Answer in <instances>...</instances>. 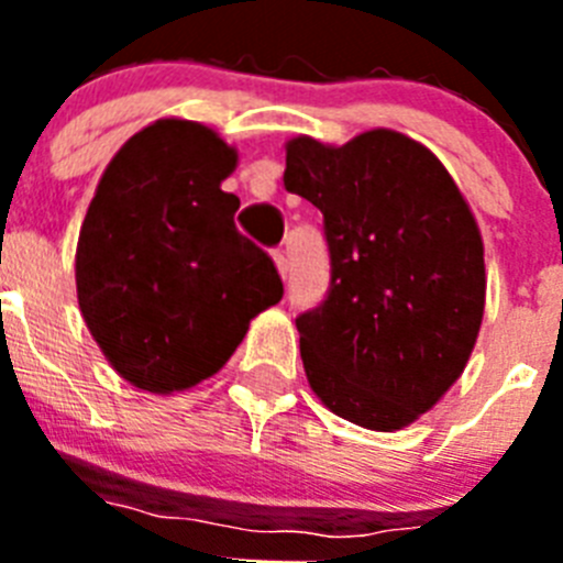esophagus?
Here are the masks:
<instances>
[{
  "label": "esophagus",
  "mask_w": 563,
  "mask_h": 563,
  "mask_svg": "<svg viewBox=\"0 0 563 563\" xmlns=\"http://www.w3.org/2000/svg\"><path fill=\"white\" fill-rule=\"evenodd\" d=\"M273 258H276V267L278 273H282V278H287V273H290V258H287L285 247H276V251H273Z\"/></svg>",
  "instance_id": "1"
}]
</instances>
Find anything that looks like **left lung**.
<instances>
[{
  "label": "left lung",
  "mask_w": 563,
  "mask_h": 563,
  "mask_svg": "<svg viewBox=\"0 0 563 563\" xmlns=\"http://www.w3.org/2000/svg\"><path fill=\"white\" fill-rule=\"evenodd\" d=\"M285 188L324 217L330 287L296 318L307 380L330 411L395 431L465 369L485 310L482 236L426 146L389 129L346 146L287 143Z\"/></svg>",
  "instance_id": "left-lung-1"
}]
</instances>
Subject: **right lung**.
Segmentation results:
<instances>
[{
    "instance_id": "1",
    "label": "right lung",
    "mask_w": 563,
    "mask_h": 563,
    "mask_svg": "<svg viewBox=\"0 0 563 563\" xmlns=\"http://www.w3.org/2000/svg\"><path fill=\"white\" fill-rule=\"evenodd\" d=\"M233 166L211 129L168 118L123 143L89 202L78 307L137 389L168 395L220 372L285 296L273 258L236 231L239 197L220 188Z\"/></svg>"
}]
</instances>
